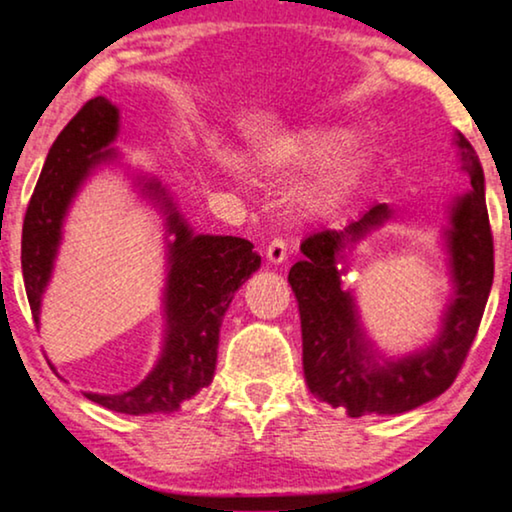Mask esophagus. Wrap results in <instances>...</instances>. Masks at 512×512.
Here are the masks:
<instances>
[{"label":"esophagus","mask_w":512,"mask_h":512,"mask_svg":"<svg viewBox=\"0 0 512 512\" xmlns=\"http://www.w3.org/2000/svg\"><path fill=\"white\" fill-rule=\"evenodd\" d=\"M267 260L271 264H283L285 260H288V243H285L283 238H274V241L269 243Z\"/></svg>","instance_id":"34e87169"}]
</instances>
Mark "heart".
<instances>
[{
  "label": "heart",
  "instance_id": "1",
  "mask_svg": "<svg viewBox=\"0 0 512 512\" xmlns=\"http://www.w3.org/2000/svg\"><path fill=\"white\" fill-rule=\"evenodd\" d=\"M351 138L342 126L306 128L290 138L278 140L267 152L269 163L283 166H318L332 159ZM374 168V149L365 142L349 145L318 177H313L299 194V203L311 215H330L349 203L356 189Z\"/></svg>",
  "mask_w": 512,
  "mask_h": 512
}]
</instances>
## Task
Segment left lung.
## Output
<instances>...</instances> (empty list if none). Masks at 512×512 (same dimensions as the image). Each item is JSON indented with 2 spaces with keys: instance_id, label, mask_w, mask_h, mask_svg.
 I'll return each instance as SVG.
<instances>
[{
  "instance_id": "left-lung-1",
  "label": "left lung",
  "mask_w": 512,
  "mask_h": 512,
  "mask_svg": "<svg viewBox=\"0 0 512 512\" xmlns=\"http://www.w3.org/2000/svg\"><path fill=\"white\" fill-rule=\"evenodd\" d=\"M470 189L449 203L442 231L452 295L433 342L400 358H386L367 337L356 297L344 288L349 252L374 229L393 220L379 203L342 231H320L302 243L304 260L292 264L288 283L302 320L304 379L313 395L349 417L367 412L403 414L445 393L468 356L494 281V243L485 203V173L470 142L454 135Z\"/></svg>"
}]
</instances>
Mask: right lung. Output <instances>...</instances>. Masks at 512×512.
Instances as JSON below:
<instances>
[{
    "label": "right lung",
    "instance_id": "1",
    "mask_svg": "<svg viewBox=\"0 0 512 512\" xmlns=\"http://www.w3.org/2000/svg\"><path fill=\"white\" fill-rule=\"evenodd\" d=\"M119 107L107 98L88 100L49 149L23 222L25 292L39 325L42 297L51 281L63 224L72 201L100 166L119 161ZM133 185L163 215L166 227V288L163 346L152 372L117 395L86 393L88 400L121 414L175 412L213 381L220 325L234 292L260 269L262 257L238 236L194 234L173 196L156 177L133 175Z\"/></svg>",
    "mask_w": 512,
    "mask_h": 512
}]
</instances>
